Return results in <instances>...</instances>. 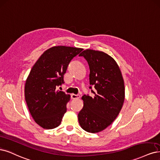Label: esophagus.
<instances>
[{"mask_svg": "<svg viewBox=\"0 0 160 160\" xmlns=\"http://www.w3.org/2000/svg\"><path fill=\"white\" fill-rule=\"evenodd\" d=\"M79 97H80L79 95L71 94V98H73V99H77V98H79Z\"/></svg>", "mask_w": 160, "mask_h": 160, "instance_id": "obj_1", "label": "esophagus"}]
</instances>
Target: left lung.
<instances>
[{"instance_id": "1", "label": "left lung", "mask_w": 160, "mask_h": 160, "mask_svg": "<svg viewBox=\"0 0 160 160\" xmlns=\"http://www.w3.org/2000/svg\"><path fill=\"white\" fill-rule=\"evenodd\" d=\"M90 69V85L95 87L94 97H82L83 107L78 114L81 127L90 133L107 128L117 118L125 97L124 82L117 63L101 51L85 49L79 54ZM91 89V87H89Z\"/></svg>"}]
</instances>
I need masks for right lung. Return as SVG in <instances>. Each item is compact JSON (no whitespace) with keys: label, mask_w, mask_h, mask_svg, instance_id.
Returning a JSON list of instances; mask_svg holds the SVG:
<instances>
[{"label":"right lung","mask_w":160,"mask_h":160,"mask_svg":"<svg viewBox=\"0 0 160 160\" xmlns=\"http://www.w3.org/2000/svg\"><path fill=\"white\" fill-rule=\"evenodd\" d=\"M83 49L53 46L43 52L26 81L25 100L35 122L44 129L58 127L67 111L70 95L56 90L63 83V75L74 57Z\"/></svg>","instance_id":"add662e5"}]
</instances>
